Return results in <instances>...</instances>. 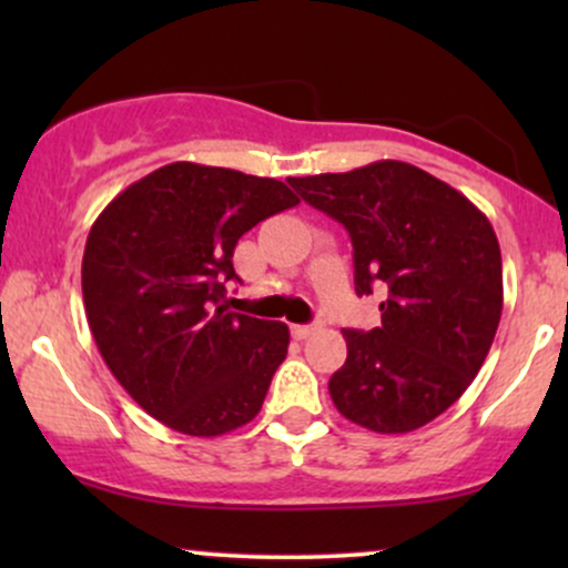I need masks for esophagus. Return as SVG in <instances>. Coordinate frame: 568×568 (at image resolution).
Returning a JSON list of instances; mask_svg holds the SVG:
<instances>
[{"label": "esophagus", "mask_w": 568, "mask_h": 568, "mask_svg": "<svg viewBox=\"0 0 568 568\" xmlns=\"http://www.w3.org/2000/svg\"><path fill=\"white\" fill-rule=\"evenodd\" d=\"M291 334L296 338H306L315 334V325H291Z\"/></svg>", "instance_id": "34e87169"}]
</instances>
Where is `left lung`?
Listing matches in <instances>:
<instances>
[{"mask_svg":"<svg viewBox=\"0 0 568 568\" xmlns=\"http://www.w3.org/2000/svg\"><path fill=\"white\" fill-rule=\"evenodd\" d=\"M352 240L355 291H387L382 325L344 331L338 414L374 433L425 427L470 387L501 317V253L478 207L408 162L291 179Z\"/></svg>","mask_w":568,"mask_h":568,"instance_id":"1","label":"left lung"}]
</instances>
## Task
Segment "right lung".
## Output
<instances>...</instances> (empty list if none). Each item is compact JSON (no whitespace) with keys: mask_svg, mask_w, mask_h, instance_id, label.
Listing matches in <instances>:
<instances>
[{"mask_svg":"<svg viewBox=\"0 0 568 568\" xmlns=\"http://www.w3.org/2000/svg\"><path fill=\"white\" fill-rule=\"evenodd\" d=\"M298 205L283 181L171 162L103 207L82 256V296L103 363L175 433L216 438L262 410L288 325L230 310L234 245ZM234 302V298H232Z\"/></svg>","mask_w":568,"mask_h":568,"instance_id":"add662e5","label":"right lung"}]
</instances>
